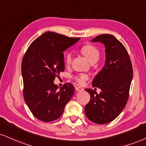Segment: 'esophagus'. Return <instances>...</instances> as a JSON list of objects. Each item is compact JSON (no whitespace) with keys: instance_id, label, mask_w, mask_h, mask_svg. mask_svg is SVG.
Here are the masks:
<instances>
[{"instance_id":"obj_1","label":"esophagus","mask_w":146,"mask_h":146,"mask_svg":"<svg viewBox=\"0 0 146 146\" xmlns=\"http://www.w3.org/2000/svg\"><path fill=\"white\" fill-rule=\"evenodd\" d=\"M75 90L78 91V92H82V91H84V88L82 87L77 86V87H75Z\"/></svg>"}]
</instances>
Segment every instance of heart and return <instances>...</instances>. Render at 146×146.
Wrapping results in <instances>:
<instances>
[{"label":"heart","instance_id":"heart-1","mask_svg":"<svg viewBox=\"0 0 146 146\" xmlns=\"http://www.w3.org/2000/svg\"><path fill=\"white\" fill-rule=\"evenodd\" d=\"M81 52L90 62L92 61H97L99 60L100 56L99 51L96 47L93 46V45H84L81 49ZM71 60L72 53L68 52L65 56V62L66 64H69L71 62ZM88 76L86 74H80L74 77L75 82L79 84H81V85H83L86 82V81L88 80Z\"/></svg>","mask_w":146,"mask_h":146}]
</instances>
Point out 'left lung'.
<instances>
[{
	"instance_id": "left-lung-1",
	"label": "left lung",
	"mask_w": 146,
	"mask_h": 146,
	"mask_svg": "<svg viewBox=\"0 0 146 146\" xmlns=\"http://www.w3.org/2000/svg\"><path fill=\"white\" fill-rule=\"evenodd\" d=\"M105 47V66L92 81V86L99 88L100 94L85 89L90 100L85 107L88 118L94 123L111 122L125 108L133 79V67L125 47L111 35L103 34L93 38Z\"/></svg>"
}]
</instances>
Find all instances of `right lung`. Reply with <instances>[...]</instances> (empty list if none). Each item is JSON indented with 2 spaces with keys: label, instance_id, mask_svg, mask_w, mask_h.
<instances>
[{
  "label": "right lung",
  "instance_id": "add662e5",
  "mask_svg": "<svg viewBox=\"0 0 146 146\" xmlns=\"http://www.w3.org/2000/svg\"><path fill=\"white\" fill-rule=\"evenodd\" d=\"M80 38H71L46 32L31 43L22 62L24 99L35 117L52 122L61 116L75 92L71 84L60 88L54 84L56 77L64 70L63 52Z\"/></svg>",
  "mask_w": 146,
  "mask_h": 146
}]
</instances>
